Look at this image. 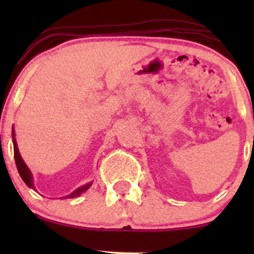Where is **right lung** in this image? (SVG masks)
<instances>
[{
    "instance_id": "obj_1",
    "label": "right lung",
    "mask_w": 254,
    "mask_h": 254,
    "mask_svg": "<svg viewBox=\"0 0 254 254\" xmlns=\"http://www.w3.org/2000/svg\"><path fill=\"white\" fill-rule=\"evenodd\" d=\"M13 137H14V131H13ZM13 143H14V159H15L17 172H19L20 177L22 178V180H24L26 185L30 186V188H32V189H34L33 179H32V174H31L30 170H28V167L26 166V164L24 162V160H22V157L20 156V153H19V149H17L15 138H13ZM90 185H92V183L86 184V185L81 186V188L77 189L76 191H74L72 193L69 194V196H66L64 198H74V197L80 196L81 193H83V192H86L87 190H88V189L90 188Z\"/></svg>"
}]
</instances>
